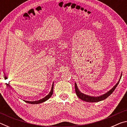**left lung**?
<instances>
[{
    "mask_svg": "<svg viewBox=\"0 0 127 127\" xmlns=\"http://www.w3.org/2000/svg\"><path fill=\"white\" fill-rule=\"evenodd\" d=\"M122 73L121 75H120V77L119 81H118L117 84H116L112 88V89H110L109 91H107L106 93L103 94V95H102L98 96H90V95H88L82 93V92H81L80 91H79V90L78 89V86H77V83L75 82L74 86H75V90H76V95H77V96H78V97L80 98V99H81L82 100L85 101H86V102H96L101 101H102V100H104L105 99V98L108 97L109 96L113 93V91H114L115 88L117 87L118 85L119 84V81L122 77Z\"/></svg>",
    "mask_w": 127,
    "mask_h": 127,
    "instance_id": "1",
    "label": "left lung"
}]
</instances>
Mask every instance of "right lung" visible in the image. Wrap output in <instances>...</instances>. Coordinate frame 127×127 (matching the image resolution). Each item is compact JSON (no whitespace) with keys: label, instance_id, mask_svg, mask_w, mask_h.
<instances>
[{"label":"right lung","instance_id":"obj_1","mask_svg":"<svg viewBox=\"0 0 127 127\" xmlns=\"http://www.w3.org/2000/svg\"><path fill=\"white\" fill-rule=\"evenodd\" d=\"M53 88H54V82L52 85V87H51V89L49 94L46 95L45 97H44V98H41V99L38 100H36V101H26V100H23L25 101L26 102L29 103V104H41V103L44 102L45 101H46V100H48L49 98H50V97L52 96V95L53 94Z\"/></svg>","mask_w":127,"mask_h":127}]
</instances>
